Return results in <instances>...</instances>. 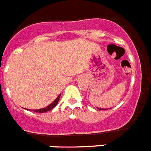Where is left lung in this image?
Returning a JSON list of instances; mask_svg holds the SVG:
<instances>
[{"label":"left lung","mask_w":151,"mask_h":151,"mask_svg":"<svg viewBox=\"0 0 151 151\" xmlns=\"http://www.w3.org/2000/svg\"><path fill=\"white\" fill-rule=\"evenodd\" d=\"M98 109H99V110H103V109H101V108H98ZM104 110H107V109H104Z\"/></svg>","instance_id":"8db88e82"}]
</instances>
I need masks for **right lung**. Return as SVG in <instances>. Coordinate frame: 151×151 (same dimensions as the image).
Segmentation results:
<instances>
[{
  "label": "right lung",
  "mask_w": 151,
  "mask_h": 151,
  "mask_svg": "<svg viewBox=\"0 0 151 151\" xmlns=\"http://www.w3.org/2000/svg\"><path fill=\"white\" fill-rule=\"evenodd\" d=\"M60 95L57 97V99H56L54 102L52 103V104H50L49 105V106H47V107L42 108V109H39V110H34L33 111H35V113H45V112H47V111H49V110H52V109H53L54 106H56V105L57 104V103H58V101H59V100H60Z\"/></svg>",
  "instance_id": "1"
}]
</instances>
